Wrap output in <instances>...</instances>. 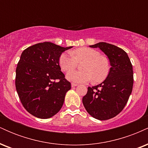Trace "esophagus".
<instances>
[{"label":"esophagus","instance_id":"obj_1","mask_svg":"<svg viewBox=\"0 0 148 148\" xmlns=\"http://www.w3.org/2000/svg\"><path fill=\"white\" fill-rule=\"evenodd\" d=\"M78 84H74V83H72V87H76L77 86Z\"/></svg>","mask_w":148,"mask_h":148}]
</instances>
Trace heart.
Wrapping results in <instances>:
<instances>
[{
    "label": "heart",
    "instance_id": "b5f03b06",
    "mask_svg": "<svg viewBox=\"0 0 148 148\" xmlns=\"http://www.w3.org/2000/svg\"><path fill=\"white\" fill-rule=\"evenodd\" d=\"M70 53H62L59 59L60 67L63 71H69L77 66L78 62H85L82 66L84 71H71L66 77L74 83H87L94 78L96 82L105 79L110 71L109 61L106 57L101 56L95 49L80 48Z\"/></svg>",
    "mask_w": 148,
    "mask_h": 148
}]
</instances>
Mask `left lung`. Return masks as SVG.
I'll use <instances>...</instances> for the list:
<instances>
[{
    "mask_svg": "<svg viewBox=\"0 0 148 148\" xmlns=\"http://www.w3.org/2000/svg\"><path fill=\"white\" fill-rule=\"evenodd\" d=\"M89 47L104 53L111 68L102 83L88 88L83 104L94 118L108 120L118 115L127 104L133 88V67L127 53L116 46L99 42Z\"/></svg>",
    "mask_w": 148,
    "mask_h": 148,
    "instance_id": "obj_1",
    "label": "left lung"
}]
</instances>
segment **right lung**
Returning a JSON list of instances; mask_svg holds the SVG:
<instances>
[{
	"label": "right lung",
	"mask_w": 148,
	"mask_h": 148,
	"mask_svg": "<svg viewBox=\"0 0 148 148\" xmlns=\"http://www.w3.org/2000/svg\"><path fill=\"white\" fill-rule=\"evenodd\" d=\"M71 48L45 42L22 52L16 69L15 85L21 102L31 115L47 119L62 108L71 84L61 72L59 59L62 52Z\"/></svg>",
	"instance_id": "add662e5"
}]
</instances>
